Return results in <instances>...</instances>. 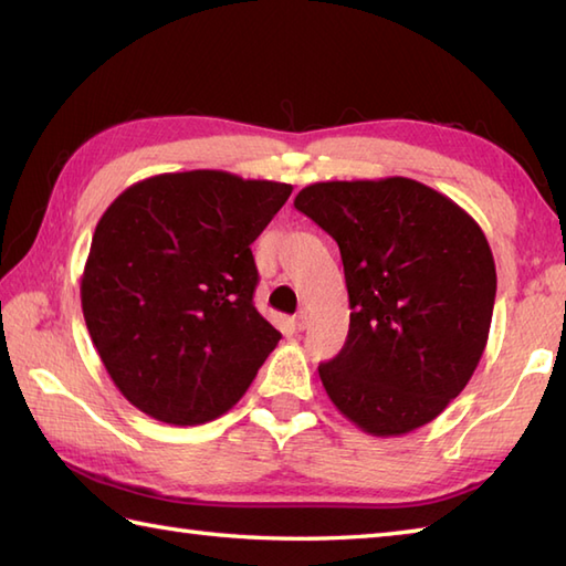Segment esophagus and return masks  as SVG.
Listing matches in <instances>:
<instances>
[{
	"mask_svg": "<svg viewBox=\"0 0 566 566\" xmlns=\"http://www.w3.org/2000/svg\"><path fill=\"white\" fill-rule=\"evenodd\" d=\"M308 326V316H306V311H298V314L294 316V328L296 331H304Z\"/></svg>",
	"mask_w": 566,
	"mask_h": 566,
	"instance_id": "obj_1",
	"label": "esophagus"
}]
</instances>
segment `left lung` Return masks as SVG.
Listing matches in <instances>:
<instances>
[{
  "instance_id": "obj_1",
  "label": "left lung",
  "mask_w": 566,
  "mask_h": 566,
  "mask_svg": "<svg viewBox=\"0 0 566 566\" xmlns=\"http://www.w3.org/2000/svg\"><path fill=\"white\" fill-rule=\"evenodd\" d=\"M294 207L340 248L350 331L318 365L331 401L371 436L440 416L486 347L496 264L464 209L408 177L316 182Z\"/></svg>"
}]
</instances>
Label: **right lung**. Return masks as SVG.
I'll return each instance as SVG.
<instances>
[{"label":"right lung","mask_w":566,"mask_h":566,"mask_svg":"<svg viewBox=\"0 0 566 566\" xmlns=\"http://www.w3.org/2000/svg\"><path fill=\"white\" fill-rule=\"evenodd\" d=\"M292 185L221 170L155 175L97 223L82 314L109 377L155 420L197 426L235 406L280 331L252 294L255 240Z\"/></svg>","instance_id":"obj_1"}]
</instances>
